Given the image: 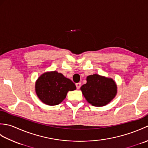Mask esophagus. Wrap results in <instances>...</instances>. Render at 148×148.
<instances>
[{"instance_id": "obj_1", "label": "esophagus", "mask_w": 148, "mask_h": 148, "mask_svg": "<svg viewBox=\"0 0 148 148\" xmlns=\"http://www.w3.org/2000/svg\"><path fill=\"white\" fill-rule=\"evenodd\" d=\"M76 86L77 89H79L81 86V83H77L76 84Z\"/></svg>"}]
</instances>
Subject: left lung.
I'll return each instance as SVG.
<instances>
[{"instance_id": "obj_1", "label": "left lung", "mask_w": 148, "mask_h": 148, "mask_svg": "<svg viewBox=\"0 0 148 148\" xmlns=\"http://www.w3.org/2000/svg\"><path fill=\"white\" fill-rule=\"evenodd\" d=\"M86 81L81 90L87 101L93 106H106L117 93V86L112 79L93 74L87 77Z\"/></svg>"}]
</instances>
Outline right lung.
Segmentation results:
<instances>
[{
	"label": "right lung",
	"mask_w": 148,
	"mask_h": 148,
	"mask_svg": "<svg viewBox=\"0 0 148 148\" xmlns=\"http://www.w3.org/2000/svg\"><path fill=\"white\" fill-rule=\"evenodd\" d=\"M76 89L72 81L56 71L42 74L36 83V92L41 101L49 106H56L64 100L69 91Z\"/></svg>",
	"instance_id": "add662e5"
}]
</instances>
